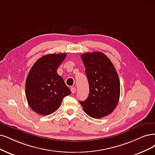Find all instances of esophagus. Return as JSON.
<instances>
[{
    "label": "esophagus",
    "instance_id": "obj_1",
    "mask_svg": "<svg viewBox=\"0 0 155 155\" xmlns=\"http://www.w3.org/2000/svg\"><path fill=\"white\" fill-rule=\"evenodd\" d=\"M71 93H72L73 94L75 93V92H76V88L74 87H71Z\"/></svg>",
    "mask_w": 155,
    "mask_h": 155
}]
</instances>
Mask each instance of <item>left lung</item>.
Here are the masks:
<instances>
[{"label": "left lung", "mask_w": 155, "mask_h": 155, "mask_svg": "<svg viewBox=\"0 0 155 155\" xmlns=\"http://www.w3.org/2000/svg\"><path fill=\"white\" fill-rule=\"evenodd\" d=\"M81 59L89 85L88 98L80 101L90 117L100 119L115 109L120 96V82L116 68L104 53H85Z\"/></svg>", "instance_id": "left-lung-1"}]
</instances>
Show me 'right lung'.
<instances>
[{"mask_svg":"<svg viewBox=\"0 0 155 155\" xmlns=\"http://www.w3.org/2000/svg\"><path fill=\"white\" fill-rule=\"evenodd\" d=\"M66 53L48 54L39 58L28 73L25 95L28 105L38 114L47 116L55 112L71 91L57 70Z\"/></svg>","mask_w":155,"mask_h":155,"instance_id":"right-lung-1","label":"right lung"}]
</instances>
